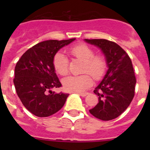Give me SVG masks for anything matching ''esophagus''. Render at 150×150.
<instances>
[{
    "label": "esophagus",
    "mask_w": 150,
    "mask_h": 150,
    "mask_svg": "<svg viewBox=\"0 0 150 150\" xmlns=\"http://www.w3.org/2000/svg\"><path fill=\"white\" fill-rule=\"evenodd\" d=\"M79 94L81 95V96L85 97V96H86L87 95H88V92H79Z\"/></svg>",
    "instance_id": "obj_1"
}]
</instances>
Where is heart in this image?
Listing matches in <instances>:
<instances>
[{
  "label": "heart",
  "instance_id": "obj_1",
  "mask_svg": "<svg viewBox=\"0 0 150 150\" xmlns=\"http://www.w3.org/2000/svg\"><path fill=\"white\" fill-rule=\"evenodd\" d=\"M69 51L74 58L83 62L82 72L86 74L80 76H70L64 79L62 83L64 89L68 91H84L93 83L91 75L96 80H100L105 76L108 63L104 55H95L93 49L84 43L74 45ZM53 66L58 74L65 76L69 71L68 59L62 52H58L53 58Z\"/></svg>",
  "mask_w": 150,
  "mask_h": 150
}]
</instances>
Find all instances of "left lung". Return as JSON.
<instances>
[{"instance_id":"obj_1","label":"left lung","mask_w":150,"mask_h":150,"mask_svg":"<svg viewBox=\"0 0 150 150\" xmlns=\"http://www.w3.org/2000/svg\"><path fill=\"white\" fill-rule=\"evenodd\" d=\"M85 40L101 49L109 67L104 79L94 90L98 103L89 112L103 121L114 120L128 108L134 96L136 77L132 60L115 42L105 39Z\"/></svg>"}]
</instances>
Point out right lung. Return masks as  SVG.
Wrapping results in <instances>:
<instances>
[{
  "label": "right lung",
  "mask_w": 150,
  "mask_h": 150,
  "mask_svg": "<svg viewBox=\"0 0 150 150\" xmlns=\"http://www.w3.org/2000/svg\"><path fill=\"white\" fill-rule=\"evenodd\" d=\"M69 40H50L34 45L22 55L15 67L13 83L18 98L34 116L47 117L60 110L69 94L55 93L52 88L62 83L55 72L53 58Z\"/></svg>",
  "instance_id": "right-lung-1"
}]
</instances>
